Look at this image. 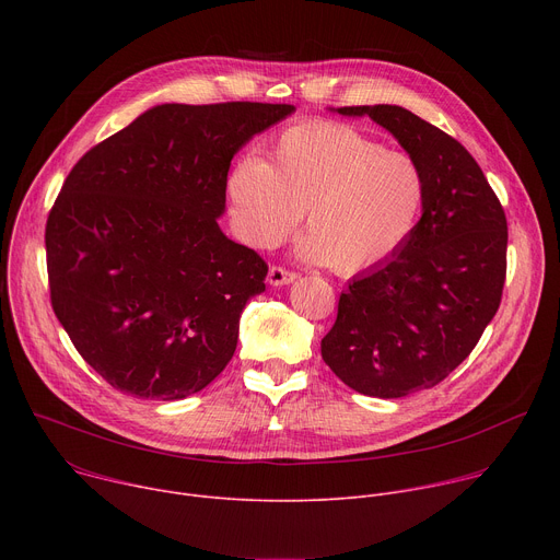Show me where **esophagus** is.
<instances>
[{
    "mask_svg": "<svg viewBox=\"0 0 560 560\" xmlns=\"http://www.w3.org/2000/svg\"><path fill=\"white\" fill-rule=\"evenodd\" d=\"M294 279H296V275L290 272V270H285V268H281V266H272V268L268 270V283L275 285V288L288 285V283H292Z\"/></svg>",
    "mask_w": 560,
    "mask_h": 560,
    "instance_id": "1",
    "label": "esophagus"
}]
</instances>
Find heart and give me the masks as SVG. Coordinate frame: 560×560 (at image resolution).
Here are the masks:
<instances>
[{
  "label": "heart",
  "mask_w": 560,
  "mask_h": 560,
  "mask_svg": "<svg viewBox=\"0 0 560 560\" xmlns=\"http://www.w3.org/2000/svg\"><path fill=\"white\" fill-rule=\"evenodd\" d=\"M223 190L230 223L246 246L275 248L305 210L310 230L294 246L296 257L352 275L404 248L428 188L408 152L387 150L348 124L310 121L275 139L268 164L238 159Z\"/></svg>",
  "instance_id": "1"
}]
</instances>
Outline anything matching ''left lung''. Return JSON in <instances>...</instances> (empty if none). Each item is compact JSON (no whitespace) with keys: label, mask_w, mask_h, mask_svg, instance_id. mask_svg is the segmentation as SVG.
<instances>
[{"label":"left lung","mask_w":560,"mask_h":560,"mask_svg":"<svg viewBox=\"0 0 560 560\" xmlns=\"http://www.w3.org/2000/svg\"><path fill=\"white\" fill-rule=\"evenodd\" d=\"M332 113L370 117L425 175L415 232L396 255L350 281L322 341L324 361L348 387L401 398L456 370L494 318L508 268V221L474 156L436 126L389 104Z\"/></svg>","instance_id":"8db88e82"}]
</instances>
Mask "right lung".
<instances>
[{"instance_id": "1", "label": "right lung", "mask_w": 560, "mask_h": 560, "mask_svg": "<svg viewBox=\"0 0 560 560\" xmlns=\"http://www.w3.org/2000/svg\"><path fill=\"white\" fill-rule=\"evenodd\" d=\"M290 104H162L91 148L48 214L50 303L113 387L179 401L236 350L266 261L219 228L232 156Z\"/></svg>"}]
</instances>
